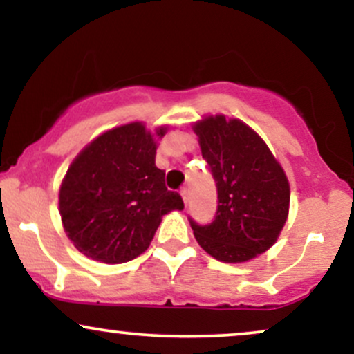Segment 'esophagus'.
I'll list each match as a JSON object with an SVG mask.
<instances>
[{
	"label": "esophagus",
	"instance_id": "1",
	"mask_svg": "<svg viewBox=\"0 0 354 354\" xmlns=\"http://www.w3.org/2000/svg\"><path fill=\"white\" fill-rule=\"evenodd\" d=\"M188 194H189L188 188H183L181 189V196H183V201H185V203H188Z\"/></svg>",
	"mask_w": 354,
	"mask_h": 354
}]
</instances>
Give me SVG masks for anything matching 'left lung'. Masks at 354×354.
<instances>
[{
    "instance_id": "8db88e82",
    "label": "left lung",
    "mask_w": 354,
    "mask_h": 354,
    "mask_svg": "<svg viewBox=\"0 0 354 354\" xmlns=\"http://www.w3.org/2000/svg\"><path fill=\"white\" fill-rule=\"evenodd\" d=\"M216 181L209 225L189 218L194 238L223 263H243L270 250L290 209V183L265 141L239 120L208 116L193 126Z\"/></svg>"
}]
</instances>
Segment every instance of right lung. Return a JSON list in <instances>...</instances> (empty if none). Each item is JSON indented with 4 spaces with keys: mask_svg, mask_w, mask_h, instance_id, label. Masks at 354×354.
<instances>
[{
    "mask_svg": "<svg viewBox=\"0 0 354 354\" xmlns=\"http://www.w3.org/2000/svg\"><path fill=\"white\" fill-rule=\"evenodd\" d=\"M165 133L156 129L158 138ZM154 158V135L138 121L103 133L75 158L61 183L59 214L76 250L108 265L131 261L148 250L161 218L185 208Z\"/></svg>",
    "mask_w": 354,
    "mask_h": 354,
    "instance_id": "add662e5",
    "label": "right lung"
}]
</instances>
